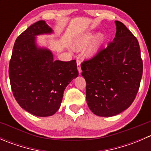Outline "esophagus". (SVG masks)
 <instances>
[{"label": "esophagus", "instance_id": "1", "mask_svg": "<svg viewBox=\"0 0 151 151\" xmlns=\"http://www.w3.org/2000/svg\"><path fill=\"white\" fill-rule=\"evenodd\" d=\"M80 63H81V61L80 60H77V70H78L79 73H81L82 70H81V67H80Z\"/></svg>", "mask_w": 151, "mask_h": 151}]
</instances>
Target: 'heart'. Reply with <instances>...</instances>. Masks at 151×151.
<instances>
[{
    "instance_id": "heart-1",
    "label": "heart",
    "mask_w": 151,
    "mask_h": 151,
    "mask_svg": "<svg viewBox=\"0 0 151 151\" xmlns=\"http://www.w3.org/2000/svg\"><path fill=\"white\" fill-rule=\"evenodd\" d=\"M94 37L95 36H94L93 33H85L83 36H82L80 39H77V42H76V46L78 47V48H84L93 40V42L92 41V42L90 45L86 52V54L88 56L93 55L97 51L99 47L100 46L101 42H103V39H104V36L101 34L97 35L95 38H94Z\"/></svg>"
}]
</instances>
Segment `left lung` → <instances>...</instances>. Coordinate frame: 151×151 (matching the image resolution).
Instances as JSON below:
<instances>
[{"mask_svg": "<svg viewBox=\"0 0 151 151\" xmlns=\"http://www.w3.org/2000/svg\"><path fill=\"white\" fill-rule=\"evenodd\" d=\"M115 22L113 41L81 63L88 107L101 117L114 116L129 108L136 97L142 76L137 39L124 24Z\"/></svg>", "mask_w": 151, "mask_h": 151, "instance_id": "left-lung-1", "label": "left lung"}]
</instances>
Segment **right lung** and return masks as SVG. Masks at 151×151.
<instances>
[{"label": "right lung", "mask_w": 151, "mask_h": 151, "mask_svg": "<svg viewBox=\"0 0 151 151\" xmlns=\"http://www.w3.org/2000/svg\"><path fill=\"white\" fill-rule=\"evenodd\" d=\"M52 33L45 20L30 25L17 38L9 62L15 99L22 109L39 117L51 116L58 110L65 88L79 74L75 60H55L50 50L36 45V36Z\"/></svg>", "instance_id": "obj_1"}]
</instances>
